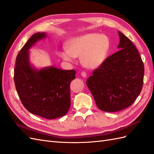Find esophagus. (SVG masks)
I'll return each mask as SVG.
<instances>
[{
	"instance_id": "34e87169",
	"label": "esophagus",
	"mask_w": 154,
	"mask_h": 154,
	"mask_svg": "<svg viewBox=\"0 0 154 154\" xmlns=\"http://www.w3.org/2000/svg\"><path fill=\"white\" fill-rule=\"evenodd\" d=\"M81 75H82V76L83 77V78H86V77H87V74H86L85 72H81Z\"/></svg>"
}]
</instances>
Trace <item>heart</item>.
<instances>
[{
    "label": "heart",
    "mask_w": 154,
    "mask_h": 154,
    "mask_svg": "<svg viewBox=\"0 0 154 154\" xmlns=\"http://www.w3.org/2000/svg\"><path fill=\"white\" fill-rule=\"evenodd\" d=\"M110 46L109 38L106 35L88 33L67 41L66 50L59 51L58 55L69 63L80 56L82 64L85 67L96 69L105 61Z\"/></svg>",
    "instance_id": "1"
}]
</instances>
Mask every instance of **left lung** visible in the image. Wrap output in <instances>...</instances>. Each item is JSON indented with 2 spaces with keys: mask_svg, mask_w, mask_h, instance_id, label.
Instances as JSON below:
<instances>
[{
  "mask_svg": "<svg viewBox=\"0 0 154 154\" xmlns=\"http://www.w3.org/2000/svg\"><path fill=\"white\" fill-rule=\"evenodd\" d=\"M118 51L106 59L86 81L100 110L114 112L130 106L143 86L144 67L133 42L118 31Z\"/></svg>",
  "mask_w": 154,
  "mask_h": 154,
  "instance_id": "1",
  "label": "left lung"
}]
</instances>
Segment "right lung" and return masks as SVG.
<instances>
[{
  "instance_id": "add662e5",
  "label": "right lung",
  "mask_w": 154,
  "mask_h": 154,
  "mask_svg": "<svg viewBox=\"0 0 154 154\" xmlns=\"http://www.w3.org/2000/svg\"><path fill=\"white\" fill-rule=\"evenodd\" d=\"M45 32L34 34L16 57L14 82L24 107L32 114L52 119L65 116L70 106L71 81L76 78L74 70L54 66L37 69L31 65L29 49L46 37Z\"/></svg>"
}]
</instances>
